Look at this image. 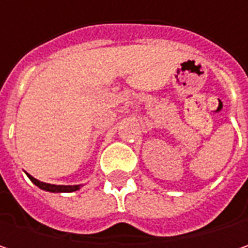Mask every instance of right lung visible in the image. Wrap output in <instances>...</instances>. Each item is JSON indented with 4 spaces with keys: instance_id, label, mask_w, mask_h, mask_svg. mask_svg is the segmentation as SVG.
Returning <instances> with one entry per match:
<instances>
[{
    "instance_id": "obj_1",
    "label": "right lung",
    "mask_w": 248,
    "mask_h": 248,
    "mask_svg": "<svg viewBox=\"0 0 248 248\" xmlns=\"http://www.w3.org/2000/svg\"><path fill=\"white\" fill-rule=\"evenodd\" d=\"M28 178L31 179V182H34L38 188L44 189V191H50V192H73L78 189V185H51V184H46L41 182L35 178H32L31 175H28Z\"/></svg>"
}]
</instances>
